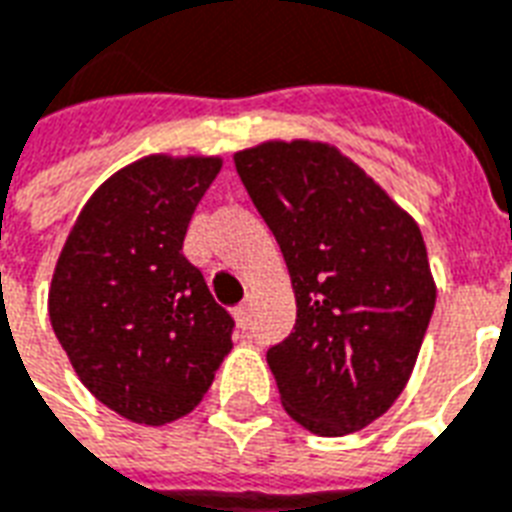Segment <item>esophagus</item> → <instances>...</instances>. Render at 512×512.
I'll return each mask as SVG.
<instances>
[{
	"label": "esophagus",
	"instance_id": "esophagus-1",
	"mask_svg": "<svg viewBox=\"0 0 512 512\" xmlns=\"http://www.w3.org/2000/svg\"><path fill=\"white\" fill-rule=\"evenodd\" d=\"M233 319H236V325L244 330L249 325V303H239V306L233 308Z\"/></svg>",
	"mask_w": 512,
	"mask_h": 512
}]
</instances>
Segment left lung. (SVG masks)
I'll list each match as a JSON object with an SVG mask.
<instances>
[{
    "label": "left lung",
    "mask_w": 512,
    "mask_h": 512,
    "mask_svg": "<svg viewBox=\"0 0 512 512\" xmlns=\"http://www.w3.org/2000/svg\"><path fill=\"white\" fill-rule=\"evenodd\" d=\"M233 163L298 306L268 349L284 411L322 438L368 427L403 395L438 298L419 222L335 144L271 139Z\"/></svg>",
    "instance_id": "obj_1"
}]
</instances>
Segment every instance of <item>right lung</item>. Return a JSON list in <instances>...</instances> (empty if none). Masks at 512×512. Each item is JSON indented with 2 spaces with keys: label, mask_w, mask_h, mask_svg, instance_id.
I'll return each instance as SVG.
<instances>
[{
  "label": "right lung",
  "mask_w": 512,
  "mask_h": 512,
  "mask_svg": "<svg viewBox=\"0 0 512 512\" xmlns=\"http://www.w3.org/2000/svg\"><path fill=\"white\" fill-rule=\"evenodd\" d=\"M220 155H147L85 201L58 255L50 325L74 373L123 419L163 427L204 400L233 319L185 255Z\"/></svg>",
  "instance_id": "right-lung-1"
}]
</instances>
